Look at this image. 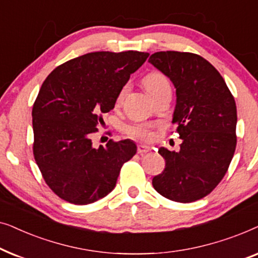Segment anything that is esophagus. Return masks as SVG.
Segmentation results:
<instances>
[{"label": "esophagus", "instance_id": "1", "mask_svg": "<svg viewBox=\"0 0 258 258\" xmlns=\"http://www.w3.org/2000/svg\"><path fill=\"white\" fill-rule=\"evenodd\" d=\"M150 150H151V148L148 146H144V144H140V146L137 147V153L139 154H147V153H149Z\"/></svg>", "mask_w": 258, "mask_h": 258}]
</instances>
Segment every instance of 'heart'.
<instances>
[{"label":"heart","instance_id":"b5f03b06","mask_svg":"<svg viewBox=\"0 0 258 258\" xmlns=\"http://www.w3.org/2000/svg\"><path fill=\"white\" fill-rule=\"evenodd\" d=\"M143 86L146 88V90L149 93L151 96L154 98L160 95L162 91L170 89V84H169V81L167 77H165L163 74L155 72V73H150L143 79ZM128 90V87H123L121 91H119L117 95V102H121L124 94ZM126 133L130 137L133 139H137V140H149L151 137L149 126L146 124H133L129 125L126 128Z\"/></svg>","mask_w":258,"mask_h":258}]
</instances>
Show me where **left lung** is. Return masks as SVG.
<instances>
[{
  "label": "left lung",
  "instance_id": "obj_1",
  "mask_svg": "<svg viewBox=\"0 0 258 258\" xmlns=\"http://www.w3.org/2000/svg\"><path fill=\"white\" fill-rule=\"evenodd\" d=\"M149 63L174 84L172 124L182 140L177 153L158 149L165 168L153 178V185L168 200L195 202L216 188L234 156L235 100L221 74L202 56L158 51L150 56Z\"/></svg>",
  "mask_w": 258,
  "mask_h": 258
}]
</instances>
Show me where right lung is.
Masks as SVG:
<instances>
[{
    "instance_id": "right-lung-1",
    "label": "right lung",
    "mask_w": 258,
    "mask_h": 258,
    "mask_svg": "<svg viewBox=\"0 0 258 258\" xmlns=\"http://www.w3.org/2000/svg\"><path fill=\"white\" fill-rule=\"evenodd\" d=\"M141 51L89 52L49 74L33 107L34 157L44 181L58 197L86 206L115 188L123 163L136 154L132 140L93 146L102 114L146 62Z\"/></svg>"
}]
</instances>
